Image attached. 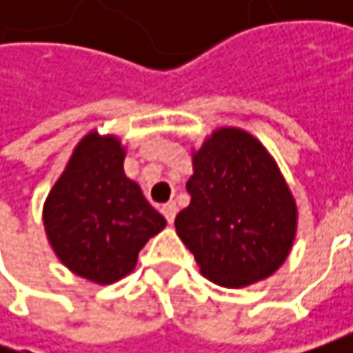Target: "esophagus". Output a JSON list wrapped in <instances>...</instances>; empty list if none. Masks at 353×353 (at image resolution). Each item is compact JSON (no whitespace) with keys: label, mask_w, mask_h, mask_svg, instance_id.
<instances>
[{"label":"esophagus","mask_w":353,"mask_h":353,"mask_svg":"<svg viewBox=\"0 0 353 353\" xmlns=\"http://www.w3.org/2000/svg\"><path fill=\"white\" fill-rule=\"evenodd\" d=\"M161 212H163V216L167 218V222H169V224H172V222H174V216H176V212H179V208H176V204H174V202H167V204H163Z\"/></svg>","instance_id":"1"}]
</instances>
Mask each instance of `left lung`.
I'll list each match as a JSON object with an SVG mask.
<instances>
[{
    "instance_id": "1",
    "label": "left lung",
    "mask_w": 353,
    "mask_h": 353,
    "mask_svg": "<svg viewBox=\"0 0 353 353\" xmlns=\"http://www.w3.org/2000/svg\"><path fill=\"white\" fill-rule=\"evenodd\" d=\"M190 204L174 218L200 273L225 289L271 277L289 257L299 208L277 161L239 128H218L192 151Z\"/></svg>"
}]
</instances>
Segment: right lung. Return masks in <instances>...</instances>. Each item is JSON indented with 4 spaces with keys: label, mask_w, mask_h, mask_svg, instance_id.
Here are the masks:
<instances>
[{
    "label": "right lung",
    "mask_w": 353,
    "mask_h": 353,
    "mask_svg": "<svg viewBox=\"0 0 353 353\" xmlns=\"http://www.w3.org/2000/svg\"><path fill=\"white\" fill-rule=\"evenodd\" d=\"M125 147L112 133H86L52 184L43 225L48 243L68 271L96 285L129 275L145 243L167 220L123 172Z\"/></svg>",
    "instance_id": "right-lung-1"
}]
</instances>
